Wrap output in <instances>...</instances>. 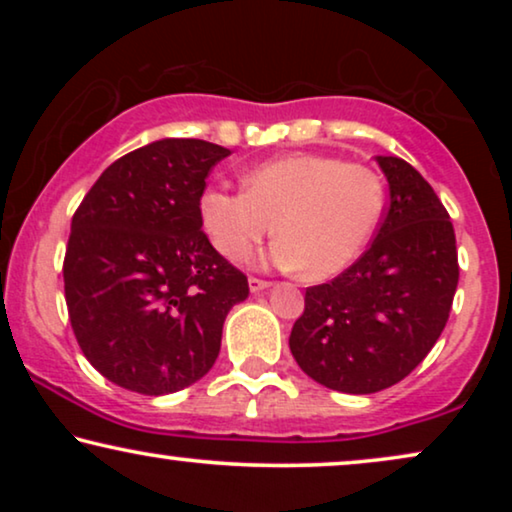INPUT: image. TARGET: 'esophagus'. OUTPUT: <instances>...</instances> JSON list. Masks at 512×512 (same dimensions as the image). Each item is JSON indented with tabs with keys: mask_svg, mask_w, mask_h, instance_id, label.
Listing matches in <instances>:
<instances>
[{
	"mask_svg": "<svg viewBox=\"0 0 512 512\" xmlns=\"http://www.w3.org/2000/svg\"><path fill=\"white\" fill-rule=\"evenodd\" d=\"M268 286H270V282H268V279H261V277H249V289L251 291H263V289H268Z\"/></svg>",
	"mask_w": 512,
	"mask_h": 512,
	"instance_id": "obj_1",
	"label": "esophagus"
}]
</instances>
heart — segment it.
<instances>
[{"instance_id": "obj_1", "label": "heart", "mask_w": 512, "mask_h": 512, "mask_svg": "<svg viewBox=\"0 0 512 512\" xmlns=\"http://www.w3.org/2000/svg\"><path fill=\"white\" fill-rule=\"evenodd\" d=\"M247 192L212 186L200 198V219L214 249L228 261H247L279 230L272 263L312 279L347 270L380 228L387 186L373 167L328 153H291L258 165Z\"/></svg>"}]
</instances>
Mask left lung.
I'll list each match as a JSON object with an SVG mask.
<instances>
[{"label":"left lung","instance_id":"obj_1","mask_svg":"<svg viewBox=\"0 0 512 512\" xmlns=\"http://www.w3.org/2000/svg\"><path fill=\"white\" fill-rule=\"evenodd\" d=\"M377 163L389 205L375 240L331 282L307 286L289 338L298 366L345 394L408 377L443 333L459 284L457 237L436 191L403 158Z\"/></svg>","mask_w":512,"mask_h":512}]
</instances>
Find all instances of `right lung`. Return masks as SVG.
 <instances>
[{
	"label": "right lung",
	"instance_id": "add662e5",
	"mask_svg": "<svg viewBox=\"0 0 512 512\" xmlns=\"http://www.w3.org/2000/svg\"><path fill=\"white\" fill-rule=\"evenodd\" d=\"M230 151L160 139L111 163L72 216L62 277L81 352L118 387L172 394L209 373L242 270L202 230L207 177Z\"/></svg>",
	"mask_w": 512,
	"mask_h": 512
}]
</instances>
